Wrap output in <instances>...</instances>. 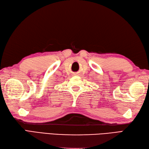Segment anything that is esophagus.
<instances>
[{"mask_svg": "<svg viewBox=\"0 0 149 149\" xmlns=\"http://www.w3.org/2000/svg\"><path fill=\"white\" fill-rule=\"evenodd\" d=\"M76 74H74V75H76Z\"/></svg>", "mask_w": 149, "mask_h": 149, "instance_id": "obj_1", "label": "esophagus"}]
</instances>
